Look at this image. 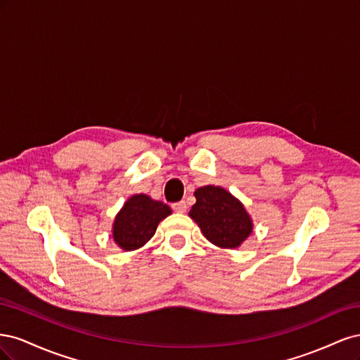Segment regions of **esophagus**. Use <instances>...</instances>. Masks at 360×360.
<instances>
[{"label":"esophagus","mask_w":360,"mask_h":360,"mask_svg":"<svg viewBox=\"0 0 360 360\" xmlns=\"http://www.w3.org/2000/svg\"><path fill=\"white\" fill-rule=\"evenodd\" d=\"M172 210H174V212H177V213H184V212L188 210V204H186V201H180V202L172 204Z\"/></svg>","instance_id":"obj_1"}]
</instances>
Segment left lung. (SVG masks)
Segmentation results:
<instances>
[{"label":"left lung","instance_id":"left-lung-1","mask_svg":"<svg viewBox=\"0 0 360 360\" xmlns=\"http://www.w3.org/2000/svg\"><path fill=\"white\" fill-rule=\"evenodd\" d=\"M197 202L189 210L204 237L217 248L236 249L252 234L254 222L240 200L221 186H202L193 192Z\"/></svg>","mask_w":360,"mask_h":360}]
</instances>
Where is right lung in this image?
I'll use <instances>...</instances> for the list:
<instances>
[{"label": "right lung", "mask_w": 360, "mask_h": 360, "mask_svg": "<svg viewBox=\"0 0 360 360\" xmlns=\"http://www.w3.org/2000/svg\"><path fill=\"white\" fill-rule=\"evenodd\" d=\"M171 213L167 204L146 193L132 195L115 214L112 224L115 245L127 252L143 248L155 236L159 222Z\"/></svg>", "instance_id": "1"}]
</instances>
